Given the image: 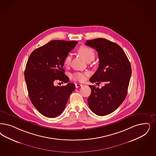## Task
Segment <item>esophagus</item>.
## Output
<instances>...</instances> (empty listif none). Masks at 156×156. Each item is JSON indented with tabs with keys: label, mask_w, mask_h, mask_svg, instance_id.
I'll use <instances>...</instances> for the list:
<instances>
[{
	"label": "esophagus",
	"mask_w": 156,
	"mask_h": 156,
	"mask_svg": "<svg viewBox=\"0 0 156 156\" xmlns=\"http://www.w3.org/2000/svg\"><path fill=\"white\" fill-rule=\"evenodd\" d=\"M82 86V85L80 84V83H75V87H76V88L80 87H81V86Z\"/></svg>",
	"instance_id": "1"
}]
</instances>
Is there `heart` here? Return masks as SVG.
<instances>
[{
    "instance_id": "1",
    "label": "heart",
    "mask_w": 156,
    "mask_h": 156,
    "mask_svg": "<svg viewBox=\"0 0 156 156\" xmlns=\"http://www.w3.org/2000/svg\"><path fill=\"white\" fill-rule=\"evenodd\" d=\"M78 52L86 61H87L88 60H90V59L93 60L94 59V57H95L94 51L93 49H91L90 47H88L86 46H81L78 49ZM71 61V57L69 55L65 58L64 65L66 66H68L69 65H70ZM72 78L74 81H84L85 80V74H83L82 73H75L72 75Z\"/></svg>"
}]
</instances>
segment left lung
<instances>
[{
	"label": "left lung",
	"mask_w": 156,
	"mask_h": 156,
	"mask_svg": "<svg viewBox=\"0 0 156 156\" xmlns=\"http://www.w3.org/2000/svg\"><path fill=\"white\" fill-rule=\"evenodd\" d=\"M86 45L95 49L98 52L99 66L90 81L100 84L101 88L89 85L90 95L88 104L93 112L98 116L112 113L123 102L126 97L131 67L123 49L118 44L105 38L86 41Z\"/></svg>",
	"instance_id": "left-lung-1"
}]
</instances>
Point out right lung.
Here are the masks:
<instances>
[{"label": "right lung", "mask_w": 156, "mask_h": 156, "mask_svg": "<svg viewBox=\"0 0 156 156\" xmlns=\"http://www.w3.org/2000/svg\"><path fill=\"white\" fill-rule=\"evenodd\" d=\"M78 43L52 40L34 50L25 70V79L31 102L39 112L48 118L59 116L65 109L75 85L55 86L54 81H69L63 69L65 58Z\"/></svg>", "instance_id": "right-lung-1"}]
</instances>
